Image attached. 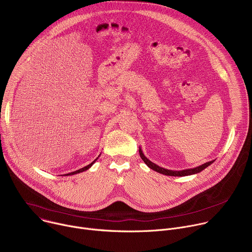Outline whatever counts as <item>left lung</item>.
<instances>
[{
  "instance_id": "8db88e82",
  "label": "left lung",
  "mask_w": 252,
  "mask_h": 252,
  "mask_svg": "<svg viewBox=\"0 0 252 252\" xmlns=\"http://www.w3.org/2000/svg\"><path fill=\"white\" fill-rule=\"evenodd\" d=\"M139 156L141 158V159L145 161V163L152 169H154L155 171L157 172H159L161 174H164V175H170V176H187V175H191V174H195V173H198L200 171H202L204 168H206L207 166H209L214 160H211V161H208V162H205L199 166H196V167H193V168H188V169H183V170H170V169H166V168H163L161 166H158V164L154 163L153 161H151L145 155H143L140 147H139Z\"/></svg>"
}]
</instances>
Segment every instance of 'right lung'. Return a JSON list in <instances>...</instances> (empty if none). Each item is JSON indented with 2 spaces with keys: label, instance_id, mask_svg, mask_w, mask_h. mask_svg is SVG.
<instances>
[{
  "label": "right lung",
  "instance_id": "1",
  "mask_svg": "<svg viewBox=\"0 0 252 252\" xmlns=\"http://www.w3.org/2000/svg\"><path fill=\"white\" fill-rule=\"evenodd\" d=\"M99 156H100V155H99ZM99 156H98V157H97V158H95V159H94L93 162H91L89 165H87V166H85V167H83V168H81V169H78V170H76V171H73V172H70V173H67L66 175H73V174H77V173H80V172L86 171L87 169H89V168H90V167H91V166H92V165H93V164L95 162V160H96V159L99 158Z\"/></svg>",
  "mask_w": 252,
  "mask_h": 252
}]
</instances>
